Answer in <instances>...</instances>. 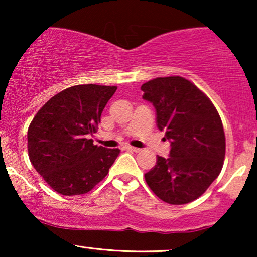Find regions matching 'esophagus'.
I'll return each mask as SVG.
<instances>
[{"label": "esophagus", "instance_id": "34e87169", "mask_svg": "<svg viewBox=\"0 0 257 257\" xmlns=\"http://www.w3.org/2000/svg\"><path fill=\"white\" fill-rule=\"evenodd\" d=\"M126 150H128V151H132V152H136V153H139L140 151V149H138V147H132V146H127L126 147Z\"/></svg>", "mask_w": 257, "mask_h": 257}]
</instances>
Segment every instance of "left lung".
Listing matches in <instances>:
<instances>
[{"mask_svg":"<svg viewBox=\"0 0 257 257\" xmlns=\"http://www.w3.org/2000/svg\"><path fill=\"white\" fill-rule=\"evenodd\" d=\"M144 99L157 111V125L171 142L170 157H157L145 174L149 187L170 205L200 198L219 177L226 154L220 114L208 97L180 76L158 77L143 84Z\"/></svg>","mask_w":257,"mask_h":257,"instance_id":"obj_1","label":"left lung"}]
</instances>
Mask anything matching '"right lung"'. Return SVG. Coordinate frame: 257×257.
Returning a JSON list of instances; mask_svg holds the SVG:
<instances>
[{
    "label": "right lung",
    "instance_id": "obj_1",
    "mask_svg": "<svg viewBox=\"0 0 257 257\" xmlns=\"http://www.w3.org/2000/svg\"><path fill=\"white\" fill-rule=\"evenodd\" d=\"M115 90L97 84L68 87L50 98L30 122V163L55 192L85 194L107 175L120 150L97 146L87 137L97 132Z\"/></svg>",
    "mask_w": 257,
    "mask_h": 257
}]
</instances>
